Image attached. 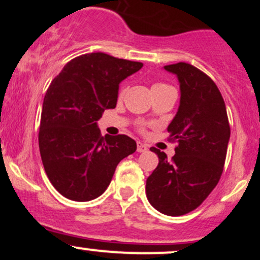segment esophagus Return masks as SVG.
Returning a JSON list of instances; mask_svg holds the SVG:
<instances>
[{"label":"esophagus","instance_id":"obj_1","mask_svg":"<svg viewBox=\"0 0 260 260\" xmlns=\"http://www.w3.org/2000/svg\"><path fill=\"white\" fill-rule=\"evenodd\" d=\"M148 150V145L144 144L142 142H137V151L138 153H144V151Z\"/></svg>","mask_w":260,"mask_h":260}]
</instances>
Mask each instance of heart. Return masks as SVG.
Returning <instances> with one entry per match:
<instances>
[{
	"instance_id": "heart-1",
	"label": "heart",
	"mask_w": 260,
	"mask_h": 260,
	"mask_svg": "<svg viewBox=\"0 0 260 260\" xmlns=\"http://www.w3.org/2000/svg\"><path fill=\"white\" fill-rule=\"evenodd\" d=\"M156 85H164V84H160V83H157V84H155L154 86H156ZM123 92H124V89L122 88L121 90H120V96H121V95H123Z\"/></svg>"
}]
</instances>
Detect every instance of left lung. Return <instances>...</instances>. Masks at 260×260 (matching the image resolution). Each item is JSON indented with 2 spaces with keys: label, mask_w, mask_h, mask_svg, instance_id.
Listing matches in <instances>:
<instances>
[{
  "label": "left lung",
  "mask_w": 260,
  "mask_h": 260,
  "mask_svg": "<svg viewBox=\"0 0 260 260\" xmlns=\"http://www.w3.org/2000/svg\"><path fill=\"white\" fill-rule=\"evenodd\" d=\"M180 82L178 111L169 124L176 154L151 148L159 165L148 177L145 193L160 213L180 216L194 210L216 187L225 165L230 124L225 101L210 77L194 66L178 62L165 66Z\"/></svg>",
  "instance_id": "left-lung-1"
}]
</instances>
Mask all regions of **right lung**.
<instances>
[{"mask_svg": "<svg viewBox=\"0 0 260 260\" xmlns=\"http://www.w3.org/2000/svg\"><path fill=\"white\" fill-rule=\"evenodd\" d=\"M142 62L92 52L71 59L44 98L39 148L47 177L66 198L88 202L109 187L116 166L137 150L124 134L101 136L96 121L115 109L118 84Z\"/></svg>", "mask_w": 260, "mask_h": 260, "instance_id": "obj_1", "label": "right lung"}]
</instances>
